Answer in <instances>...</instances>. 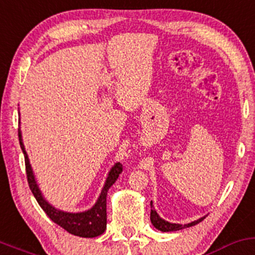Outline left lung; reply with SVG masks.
Returning <instances> with one entry per match:
<instances>
[{"label": "left lung", "mask_w": 255, "mask_h": 255, "mask_svg": "<svg viewBox=\"0 0 255 255\" xmlns=\"http://www.w3.org/2000/svg\"><path fill=\"white\" fill-rule=\"evenodd\" d=\"M150 207L153 208L152 202H150ZM202 220H204V218L198 219V220L193 221V223L186 224V225H180V224H171V223H168V221L163 220V219H161L160 216L157 214V212H155L154 209H150V223L153 224V226H154L155 229L160 230V231H163V232H170V231H177V230H182V229H185V227H190V226L197 225V224L201 223Z\"/></svg>", "instance_id": "1"}]
</instances>
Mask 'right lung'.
<instances>
[{"label": "right lung", "instance_id": "1", "mask_svg": "<svg viewBox=\"0 0 255 255\" xmlns=\"http://www.w3.org/2000/svg\"><path fill=\"white\" fill-rule=\"evenodd\" d=\"M18 136L19 143H20L21 150L24 153V158H25L26 179H28L29 187L35 198H36L37 203L45 210L48 218L53 223H56L57 225L61 226L62 229H64L65 231H68L72 235H75V236L97 237L100 235H102L107 227V192H108L109 187L117 181L120 172L123 171L122 164L117 163L112 168V170L109 171V175L105 183V187H103L102 192L100 194V198H98V201L96 202V204L91 209L83 213H65L52 207L42 197V194H41L39 190V186H37L36 181H35L34 174H32L31 166H30L29 163L28 154H26L23 141H21L20 131H18Z\"/></svg>", "mask_w": 255, "mask_h": 255}]
</instances>
